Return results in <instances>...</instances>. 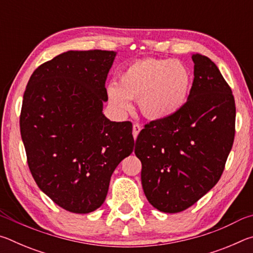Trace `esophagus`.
Here are the masks:
<instances>
[{"mask_svg": "<svg viewBox=\"0 0 253 253\" xmlns=\"http://www.w3.org/2000/svg\"><path fill=\"white\" fill-rule=\"evenodd\" d=\"M140 129H142V127H140L139 124H134V125H132V136H134L135 139L137 138V136H138Z\"/></svg>", "mask_w": 253, "mask_h": 253, "instance_id": "1", "label": "esophagus"}]
</instances>
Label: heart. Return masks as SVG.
I'll use <instances>...</instances> for the list:
<instances>
[{"instance_id": "1", "label": "heart", "mask_w": 253, "mask_h": 253, "mask_svg": "<svg viewBox=\"0 0 253 253\" xmlns=\"http://www.w3.org/2000/svg\"><path fill=\"white\" fill-rule=\"evenodd\" d=\"M192 84L188 68L178 60L144 59L132 62L107 89L110 105L126 113L138 99L145 117L162 121L174 116L187 100Z\"/></svg>"}]
</instances>
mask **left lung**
<instances>
[{
	"label": "left lung",
	"mask_w": 253,
	"mask_h": 253,
	"mask_svg": "<svg viewBox=\"0 0 253 253\" xmlns=\"http://www.w3.org/2000/svg\"><path fill=\"white\" fill-rule=\"evenodd\" d=\"M194 80L174 116L145 125L136 140L142 185L158 211L177 213L204 196L223 173L234 139L232 91L211 59L192 54Z\"/></svg>",
	"instance_id": "8db88e82"
}]
</instances>
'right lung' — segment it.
<instances>
[{"instance_id":"add662e5","label":"right lung","mask_w":253,"mask_h":253,"mask_svg":"<svg viewBox=\"0 0 253 253\" xmlns=\"http://www.w3.org/2000/svg\"><path fill=\"white\" fill-rule=\"evenodd\" d=\"M116 54L67 51L36 69L25 88L20 129L29 169L40 190L72 213L101 207L115 169L134 149L131 123L102 113Z\"/></svg>"}]
</instances>
